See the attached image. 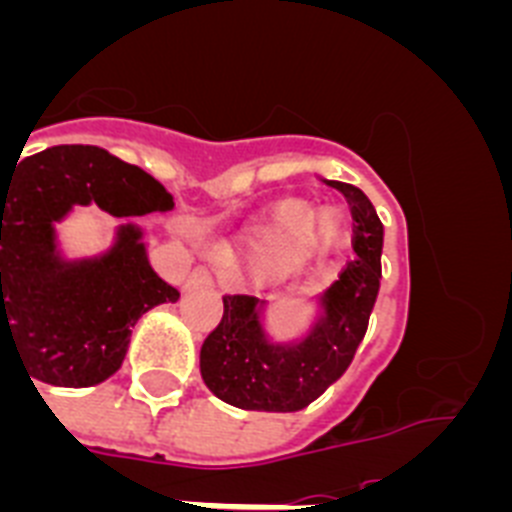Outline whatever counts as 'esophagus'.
<instances>
[{
	"mask_svg": "<svg viewBox=\"0 0 512 512\" xmlns=\"http://www.w3.org/2000/svg\"><path fill=\"white\" fill-rule=\"evenodd\" d=\"M212 284V269L210 266H197L187 277V287H207Z\"/></svg>",
	"mask_w": 512,
	"mask_h": 512,
	"instance_id": "esophagus-1",
	"label": "esophagus"
}]
</instances>
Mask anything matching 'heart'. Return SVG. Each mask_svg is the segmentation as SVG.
<instances>
[{
  "label": "heart",
  "instance_id": "obj_1",
  "mask_svg": "<svg viewBox=\"0 0 512 512\" xmlns=\"http://www.w3.org/2000/svg\"><path fill=\"white\" fill-rule=\"evenodd\" d=\"M338 228H341V220L336 212L312 217V210L305 202H284L256 246V266L277 269L297 256L307 243L312 246L320 241H333Z\"/></svg>",
  "mask_w": 512,
  "mask_h": 512
}]
</instances>
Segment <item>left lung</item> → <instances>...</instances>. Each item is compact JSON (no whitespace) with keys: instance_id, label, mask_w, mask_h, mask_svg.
Here are the masks:
<instances>
[{"instance_id":"obj_1","label":"left lung","mask_w":512,"mask_h":512,"mask_svg":"<svg viewBox=\"0 0 512 512\" xmlns=\"http://www.w3.org/2000/svg\"><path fill=\"white\" fill-rule=\"evenodd\" d=\"M346 197L354 217L341 277L325 292V318L297 346H271L261 333L259 300L225 295L223 318L205 338L200 372L220 400L243 410L295 413L318 400L354 361L364 341L382 279V220L354 184L328 182Z\"/></svg>"}]
</instances>
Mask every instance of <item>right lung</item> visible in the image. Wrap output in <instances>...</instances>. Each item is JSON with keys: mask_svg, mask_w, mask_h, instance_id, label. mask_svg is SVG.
Returning a JSON list of instances; mask_svg holds the SVG:
<instances>
[{"mask_svg": "<svg viewBox=\"0 0 512 512\" xmlns=\"http://www.w3.org/2000/svg\"><path fill=\"white\" fill-rule=\"evenodd\" d=\"M89 202L117 217L174 207L158 179L97 146H53L0 169V346L9 338L25 372L56 387L112 377L135 320L179 300L130 225L104 259H56L53 223Z\"/></svg>", "mask_w": 512, "mask_h": 512, "instance_id": "1", "label": "right lung"}]
</instances>
